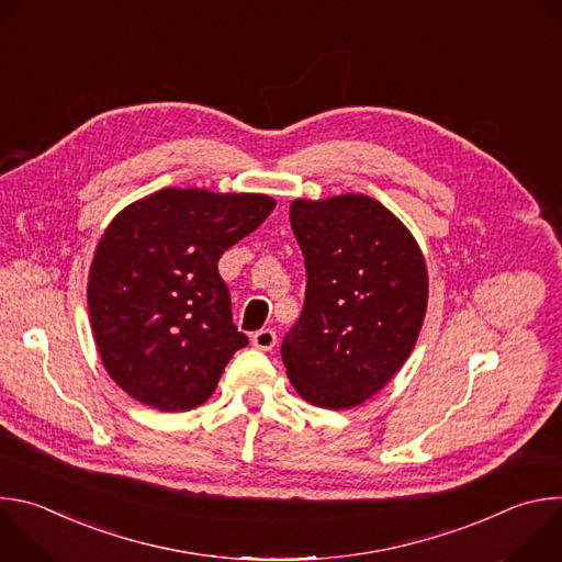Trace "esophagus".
Segmentation results:
<instances>
[{"instance_id": "obj_1", "label": "esophagus", "mask_w": 562, "mask_h": 562, "mask_svg": "<svg viewBox=\"0 0 562 562\" xmlns=\"http://www.w3.org/2000/svg\"><path fill=\"white\" fill-rule=\"evenodd\" d=\"M251 342H254V347L260 349V351H271V349L278 345V336H276L273 329H262V331L254 334Z\"/></svg>"}]
</instances>
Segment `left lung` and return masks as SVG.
Wrapping results in <instances>:
<instances>
[{"label": "left lung", "mask_w": 562, "mask_h": 562, "mask_svg": "<svg viewBox=\"0 0 562 562\" xmlns=\"http://www.w3.org/2000/svg\"><path fill=\"white\" fill-rule=\"evenodd\" d=\"M306 297L282 362L308 405L351 409L403 369L420 336L429 276L412 231L362 193L291 202Z\"/></svg>", "instance_id": "obj_1"}]
</instances>
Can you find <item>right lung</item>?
<instances>
[{
	"mask_svg": "<svg viewBox=\"0 0 562 562\" xmlns=\"http://www.w3.org/2000/svg\"><path fill=\"white\" fill-rule=\"evenodd\" d=\"M273 209L262 193L169 187L111 220L89 271V315L106 373L137 403L200 407L247 347L217 260Z\"/></svg>",
	"mask_w": 562,
	"mask_h": 562,
	"instance_id": "right-lung-1",
	"label": "right lung"
}]
</instances>
